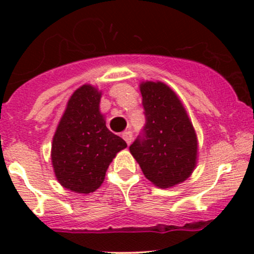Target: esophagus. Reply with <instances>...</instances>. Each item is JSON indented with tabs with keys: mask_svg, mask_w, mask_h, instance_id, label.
Instances as JSON below:
<instances>
[{
	"mask_svg": "<svg viewBox=\"0 0 254 254\" xmlns=\"http://www.w3.org/2000/svg\"><path fill=\"white\" fill-rule=\"evenodd\" d=\"M122 137H123L124 141L127 142V144H130L131 141H132V132H131V131H124V132L122 133Z\"/></svg>",
	"mask_w": 254,
	"mask_h": 254,
	"instance_id": "obj_1",
	"label": "esophagus"
}]
</instances>
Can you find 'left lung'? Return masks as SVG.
Returning <instances> with one entry per match:
<instances>
[{"mask_svg": "<svg viewBox=\"0 0 254 254\" xmlns=\"http://www.w3.org/2000/svg\"><path fill=\"white\" fill-rule=\"evenodd\" d=\"M141 93L145 125L130 151L147 179L159 188H170L188 179L196 166V133L170 87L143 82Z\"/></svg>", "mask_w": 254, "mask_h": 254, "instance_id": "1", "label": "left lung"}]
</instances>
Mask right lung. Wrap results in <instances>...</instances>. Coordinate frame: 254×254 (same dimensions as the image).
Returning <instances> with one entry per match:
<instances>
[{
    "instance_id": "add662e5",
    "label": "right lung",
    "mask_w": 254,
    "mask_h": 254,
    "mask_svg": "<svg viewBox=\"0 0 254 254\" xmlns=\"http://www.w3.org/2000/svg\"><path fill=\"white\" fill-rule=\"evenodd\" d=\"M100 93L90 84L74 92L52 141V165L61 185L78 193L95 191L110 162L127 148L105 125L99 112Z\"/></svg>"
}]
</instances>
